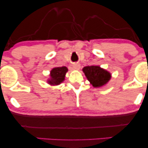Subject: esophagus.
Wrapping results in <instances>:
<instances>
[{
    "instance_id": "esophagus-1",
    "label": "esophagus",
    "mask_w": 148,
    "mask_h": 148,
    "mask_svg": "<svg viewBox=\"0 0 148 148\" xmlns=\"http://www.w3.org/2000/svg\"><path fill=\"white\" fill-rule=\"evenodd\" d=\"M73 67L75 70H79L80 69V64L78 63V62H76V63H75L73 65Z\"/></svg>"
}]
</instances>
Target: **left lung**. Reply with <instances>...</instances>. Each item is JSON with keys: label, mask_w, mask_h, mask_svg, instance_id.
Returning <instances> with one entry per match:
<instances>
[{"label": "left lung", "mask_w": 148, "mask_h": 148, "mask_svg": "<svg viewBox=\"0 0 148 148\" xmlns=\"http://www.w3.org/2000/svg\"><path fill=\"white\" fill-rule=\"evenodd\" d=\"M86 77L94 88L104 86L110 80V73L98 66H88L83 69Z\"/></svg>", "instance_id": "obj_1"}]
</instances>
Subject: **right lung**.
Returning <instances> with one entry per match:
<instances>
[{"mask_svg":"<svg viewBox=\"0 0 148 148\" xmlns=\"http://www.w3.org/2000/svg\"><path fill=\"white\" fill-rule=\"evenodd\" d=\"M67 71V68L65 66L54 68L50 72L51 79L49 81V84L52 85L60 84L64 81L65 74Z\"/></svg>","mask_w":148,"mask_h":148,"instance_id":"add662e5","label":"right lung"}]
</instances>
